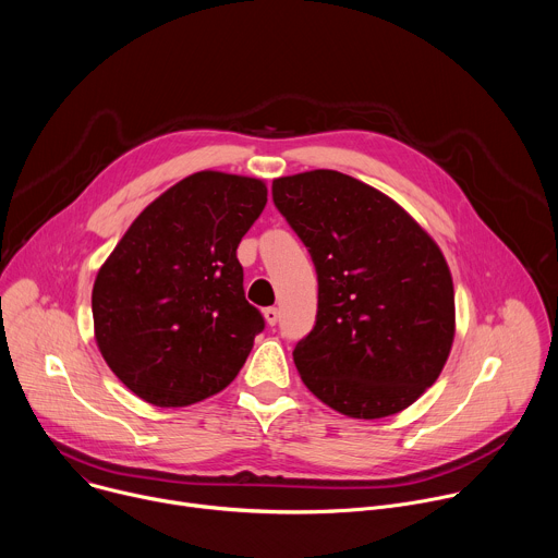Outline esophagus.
<instances>
[{
	"label": "esophagus",
	"instance_id": "1",
	"mask_svg": "<svg viewBox=\"0 0 558 558\" xmlns=\"http://www.w3.org/2000/svg\"><path fill=\"white\" fill-rule=\"evenodd\" d=\"M265 320H267L269 327H276L278 320H280V311L276 306H267L265 308Z\"/></svg>",
	"mask_w": 558,
	"mask_h": 558
}]
</instances>
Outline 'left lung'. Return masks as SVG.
Returning a JSON list of instances; mask_svg holds the SVG:
<instances>
[{
  "label": "left lung",
  "mask_w": 558,
  "mask_h": 558,
  "mask_svg": "<svg viewBox=\"0 0 558 558\" xmlns=\"http://www.w3.org/2000/svg\"><path fill=\"white\" fill-rule=\"evenodd\" d=\"M271 194L317 274L315 327L293 349L302 381L355 420L409 409L454 338L441 250L392 198L336 170L276 179Z\"/></svg>",
  "instance_id": "1"
}]
</instances>
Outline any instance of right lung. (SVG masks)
<instances>
[{
	"mask_svg": "<svg viewBox=\"0 0 558 558\" xmlns=\"http://www.w3.org/2000/svg\"><path fill=\"white\" fill-rule=\"evenodd\" d=\"M265 205L258 179L196 172L149 203L99 269V351L147 404L203 402L243 368L265 317L235 250Z\"/></svg>",
	"mask_w": 558,
	"mask_h": 558,
	"instance_id": "add662e5",
	"label": "right lung"
}]
</instances>
